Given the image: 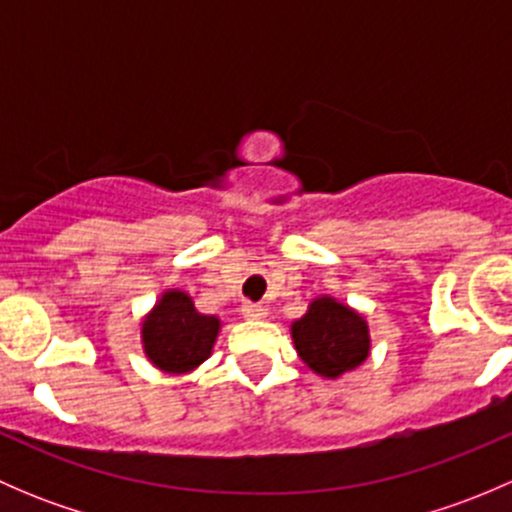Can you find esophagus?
I'll list each match as a JSON object with an SVG mask.
<instances>
[{
	"label": "esophagus",
	"mask_w": 512,
	"mask_h": 512,
	"mask_svg": "<svg viewBox=\"0 0 512 512\" xmlns=\"http://www.w3.org/2000/svg\"><path fill=\"white\" fill-rule=\"evenodd\" d=\"M242 317L245 319H265L267 317V309L262 307V304H255V302H245L242 304Z\"/></svg>",
	"instance_id": "obj_1"
}]
</instances>
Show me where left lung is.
<instances>
[{
	"mask_svg": "<svg viewBox=\"0 0 512 512\" xmlns=\"http://www.w3.org/2000/svg\"><path fill=\"white\" fill-rule=\"evenodd\" d=\"M289 334L299 359L329 381L359 369L371 354L369 322L332 294L314 297L307 312L289 324Z\"/></svg>",
	"mask_w": 512,
	"mask_h": 512,
	"instance_id": "8db88e82",
	"label": "left lung"
}]
</instances>
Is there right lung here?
I'll return each mask as SVG.
<instances>
[{
    "label": "right lung",
    "mask_w": 512,
    "mask_h": 512,
    "mask_svg": "<svg viewBox=\"0 0 512 512\" xmlns=\"http://www.w3.org/2000/svg\"><path fill=\"white\" fill-rule=\"evenodd\" d=\"M223 322L195 309L183 289H165L141 319L143 354L163 374H190L213 354Z\"/></svg>",
    "instance_id": "obj_1"
}]
</instances>
